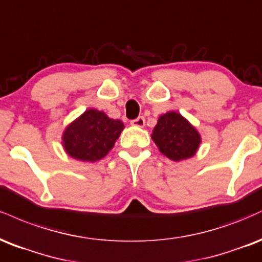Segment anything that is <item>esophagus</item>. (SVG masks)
I'll list each match as a JSON object with an SVG mask.
<instances>
[{"instance_id":"34e87169","label":"esophagus","mask_w":262,"mask_h":262,"mask_svg":"<svg viewBox=\"0 0 262 262\" xmlns=\"http://www.w3.org/2000/svg\"><path fill=\"white\" fill-rule=\"evenodd\" d=\"M144 122H146V120H144L143 116H138L137 119L132 120L131 125H132V126H136V127H143Z\"/></svg>"}]
</instances>
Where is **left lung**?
<instances>
[{"label":"left lung","instance_id":"obj_1","mask_svg":"<svg viewBox=\"0 0 262 262\" xmlns=\"http://www.w3.org/2000/svg\"><path fill=\"white\" fill-rule=\"evenodd\" d=\"M152 140L165 157L180 162L196 155L201 135L181 114L168 112L159 116L153 128Z\"/></svg>","mask_w":262,"mask_h":262}]
</instances>
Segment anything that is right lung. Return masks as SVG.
<instances>
[{
  "instance_id": "obj_1",
  "label": "right lung",
  "mask_w": 262,
  "mask_h": 262,
  "mask_svg": "<svg viewBox=\"0 0 262 262\" xmlns=\"http://www.w3.org/2000/svg\"><path fill=\"white\" fill-rule=\"evenodd\" d=\"M124 122L104 112L88 109L64 128L62 146L73 159L97 162L104 158L124 130Z\"/></svg>"
}]
</instances>
